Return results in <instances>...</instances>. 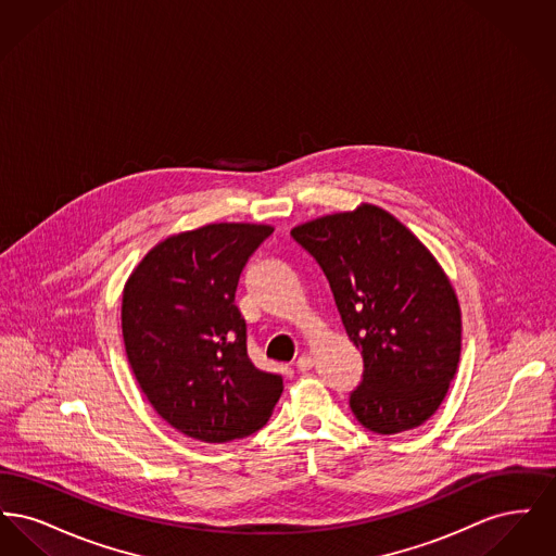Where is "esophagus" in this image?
Instances as JSON below:
<instances>
[{"instance_id":"esophagus-1","label":"esophagus","mask_w":556,"mask_h":556,"mask_svg":"<svg viewBox=\"0 0 556 556\" xmlns=\"http://www.w3.org/2000/svg\"><path fill=\"white\" fill-rule=\"evenodd\" d=\"M313 367H315V358H313L311 354H302V356H298V361H295V369L311 370Z\"/></svg>"}]
</instances>
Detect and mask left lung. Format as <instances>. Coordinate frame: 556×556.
Returning a JSON list of instances; mask_svg holds the SVG:
<instances>
[{
	"label": "left lung",
	"mask_w": 556,
	"mask_h": 556,
	"mask_svg": "<svg viewBox=\"0 0 556 556\" xmlns=\"http://www.w3.org/2000/svg\"><path fill=\"white\" fill-rule=\"evenodd\" d=\"M325 273L363 379L358 424L381 435L415 429L442 404L460 358V308L448 277L390 212L363 204L291 231Z\"/></svg>",
	"instance_id": "obj_1"
}]
</instances>
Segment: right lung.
I'll list each match as a JSON object with an SVG mask.
<instances>
[{"label":"right lung","mask_w":556,"mask_h":556,"mask_svg":"<svg viewBox=\"0 0 556 556\" xmlns=\"http://www.w3.org/2000/svg\"><path fill=\"white\" fill-rule=\"evenodd\" d=\"M273 233L218 223L160 241L123 293V338L135 379L160 417L193 440L223 444L258 431L283 377L248 356L239 277Z\"/></svg>","instance_id":"right-lung-1"}]
</instances>
